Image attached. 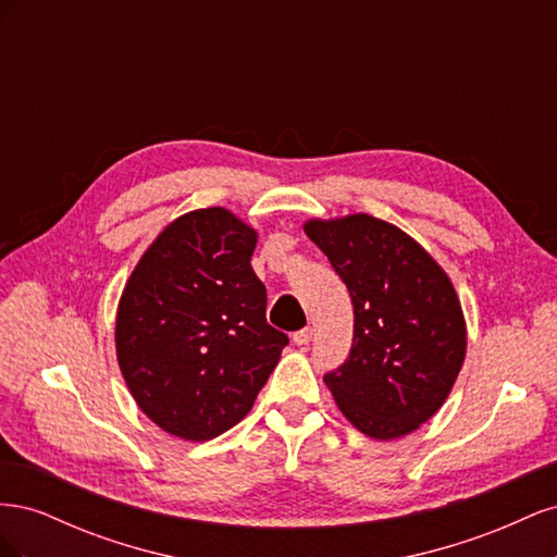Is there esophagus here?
<instances>
[{
  "label": "esophagus",
  "instance_id": "obj_1",
  "mask_svg": "<svg viewBox=\"0 0 557 557\" xmlns=\"http://www.w3.org/2000/svg\"><path fill=\"white\" fill-rule=\"evenodd\" d=\"M311 336H313V327H305V330H297V332L293 334V342H295L297 346H307V344L311 342Z\"/></svg>",
  "mask_w": 557,
  "mask_h": 557
}]
</instances>
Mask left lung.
Listing matches in <instances>:
<instances>
[{"mask_svg":"<svg viewBox=\"0 0 557 557\" xmlns=\"http://www.w3.org/2000/svg\"><path fill=\"white\" fill-rule=\"evenodd\" d=\"M352 301L348 358L325 374L344 416L367 436L397 440L430 420L460 374L467 330L458 295L423 246L358 213L309 221Z\"/></svg>","mask_w":557,"mask_h":557,"instance_id":"1","label":"left lung"}]
</instances>
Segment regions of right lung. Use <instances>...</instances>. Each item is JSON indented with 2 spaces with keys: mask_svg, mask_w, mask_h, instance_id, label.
Segmentation results:
<instances>
[{
  "mask_svg": "<svg viewBox=\"0 0 557 557\" xmlns=\"http://www.w3.org/2000/svg\"><path fill=\"white\" fill-rule=\"evenodd\" d=\"M258 234L230 211L181 215L134 269L115 318L117 364L164 432L209 442L250 411L288 334L267 323Z\"/></svg>",
  "mask_w": 557,
  "mask_h": 557,
  "instance_id": "right-lung-1",
  "label": "right lung"
}]
</instances>
